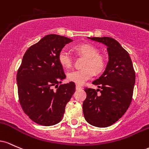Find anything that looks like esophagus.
<instances>
[{"instance_id": "esophagus-1", "label": "esophagus", "mask_w": 149, "mask_h": 149, "mask_svg": "<svg viewBox=\"0 0 149 149\" xmlns=\"http://www.w3.org/2000/svg\"><path fill=\"white\" fill-rule=\"evenodd\" d=\"M81 89V87L79 85H76V90H80Z\"/></svg>"}]
</instances>
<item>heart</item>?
Instances as JSON below:
<instances>
[{"label": "heart", "mask_w": 149, "mask_h": 149, "mask_svg": "<svg viewBox=\"0 0 149 149\" xmlns=\"http://www.w3.org/2000/svg\"><path fill=\"white\" fill-rule=\"evenodd\" d=\"M74 50L77 53L85 57L80 70H75L68 73V79L77 85H82L96 73L101 72L106 67V60L104 55L98 53L96 46L91 43H84L76 45ZM58 60L63 68H70L72 65L71 56L65 50H62L58 55Z\"/></svg>", "instance_id": "b5f03b06"}]
</instances>
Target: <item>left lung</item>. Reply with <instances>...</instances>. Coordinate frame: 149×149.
<instances>
[{"label":"left lung","instance_id":"left-lung-1","mask_svg":"<svg viewBox=\"0 0 149 149\" xmlns=\"http://www.w3.org/2000/svg\"><path fill=\"white\" fill-rule=\"evenodd\" d=\"M88 38L106 45L108 62L103 74L92 82L100 89L85 88L83 113L90 125L106 127L118 121L128 109L132 99L135 72L130 54L114 38Z\"/></svg>","mask_w":149,"mask_h":149}]
</instances>
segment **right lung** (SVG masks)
<instances>
[{"mask_svg": "<svg viewBox=\"0 0 149 149\" xmlns=\"http://www.w3.org/2000/svg\"><path fill=\"white\" fill-rule=\"evenodd\" d=\"M71 41L65 36L47 35L30 46L23 56L17 74L18 96L24 113L38 125L60 123L75 91L72 81L59 86L66 76L58 55Z\"/></svg>", "mask_w": 149, "mask_h": 149, "instance_id": "obj_1", "label": "right lung"}]
</instances>
